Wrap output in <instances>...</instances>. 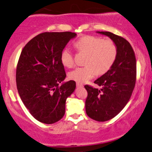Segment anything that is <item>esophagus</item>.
Returning a JSON list of instances; mask_svg holds the SVG:
<instances>
[{
  "label": "esophagus",
  "instance_id": "obj_1",
  "mask_svg": "<svg viewBox=\"0 0 152 152\" xmlns=\"http://www.w3.org/2000/svg\"><path fill=\"white\" fill-rule=\"evenodd\" d=\"M76 85L77 87H83V84H82L81 83H78V82L76 83Z\"/></svg>",
  "mask_w": 152,
  "mask_h": 152
}]
</instances>
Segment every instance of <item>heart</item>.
I'll use <instances>...</instances> for the list:
<instances>
[{"label":"heart","mask_w":152,"mask_h":152,"mask_svg":"<svg viewBox=\"0 0 152 152\" xmlns=\"http://www.w3.org/2000/svg\"><path fill=\"white\" fill-rule=\"evenodd\" d=\"M77 50L86 53L85 67H77L69 73V78L78 83H85L98 74H104L112 67L117 55V48L111 40L85 35L75 44ZM61 61L64 66L72 67L74 57L68 48L63 50Z\"/></svg>","instance_id":"heart-1"}]
</instances>
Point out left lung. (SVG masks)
Segmentation results:
<instances>
[{
  "label": "left lung",
  "mask_w": 152,
  "mask_h": 152,
  "mask_svg": "<svg viewBox=\"0 0 152 152\" xmlns=\"http://www.w3.org/2000/svg\"><path fill=\"white\" fill-rule=\"evenodd\" d=\"M97 33L110 37L117 48L112 67L94 81L100 90L85 85L86 113L98 122H106L117 116L129 102L136 83V58L131 45L122 37L110 32Z\"/></svg>",
  "instance_id": "obj_1"
}]
</instances>
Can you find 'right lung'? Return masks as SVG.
Wrapping results in <instances>:
<instances>
[{
  "label": "right lung",
  "mask_w": 152,
  "mask_h": 152,
  "mask_svg": "<svg viewBox=\"0 0 152 152\" xmlns=\"http://www.w3.org/2000/svg\"><path fill=\"white\" fill-rule=\"evenodd\" d=\"M76 35L71 32L40 33L21 52L16 69L18 91L32 116L44 124L63 117L66 99L75 90L73 80L62 83L66 73L61 54Z\"/></svg>",
  "instance_id": "obj_1"
}]
</instances>
